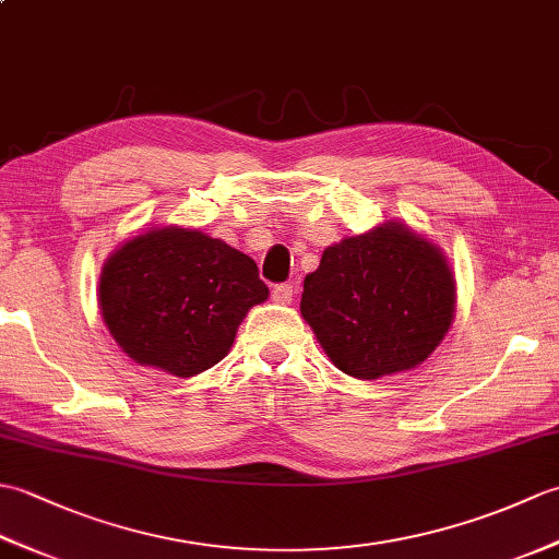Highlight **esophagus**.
<instances>
[{
  "mask_svg": "<svg viewBox=\"0 0 559 559\" xmlns=\"http://www.w3.org/2000/svg\"><path fill=\"white\" fill-rule=\"evenodd\" d=\"M271 298H273V302H278V305H290L293 298H295V288L290 286V283H276V286H273V290H271Z\"/></svg>",
  "mask_w": 559,
  "mask_h": 559,
  "instance_id": "esophagus-1",
  "label": "esophagus"
}]
</instances>
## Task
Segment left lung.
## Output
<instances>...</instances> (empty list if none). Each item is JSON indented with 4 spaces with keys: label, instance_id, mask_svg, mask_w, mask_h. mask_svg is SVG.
<instances>
[{
    "label": "left lung",
    "instance_id": "left-lung-1",
    "mask_svg": "<svg viewBox=\"0 0 559 559\" xmlns=\"http://www.w3.org/2000/svg\"><path fill=\"white\" fill-rule=\"evenodd\" d=\"M454 276L399 223L326 247L300 312L341 372L377 379L420 365L454 319Z\"/></svg>",
    "mask_w": 559,
    "mask_h": 559
}]
</instances>
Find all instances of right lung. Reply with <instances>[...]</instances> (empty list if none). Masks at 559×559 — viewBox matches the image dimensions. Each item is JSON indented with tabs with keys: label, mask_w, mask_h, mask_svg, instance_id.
Here are the masks:
<instances>
[{
	"label": "right lung",
	"mask_w": 559,
	"mask_h": 559,
	"mask_svg": "<svg viewBox=\"0 0 559 559\" xmlns=\"http://www.w3.org/2000/svg\"><path fill=\"white\" fill-rule=\"evenodd\" d=\"M266 283L247 254L199 230L139 235L100 273V312L129 358L194 377L225 358Z\"/></svg>",
	"instance_id": "1"
}]
</instances>
